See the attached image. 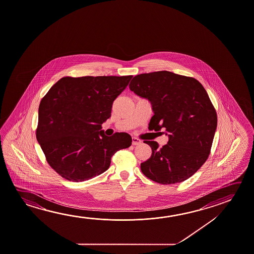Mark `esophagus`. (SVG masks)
<instances>
[{"label": "esophagus", "mask_w": 254, "mask_h": 254, "mask_svg": "<svg viewBox=\"0 0 254 254\" xmlns=\"http://www.w3.org/2000/svg\"><path fill=\"white\" fill-rule=\"evenodd\" d=\"M141 141L136 137H132V144L133 145H139V144H141Z\"/></svg>", "instance_id": "1"}]
</instances>
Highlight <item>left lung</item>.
<instances>
[{
    "mask_svg": "<svg viewBox=\"0 0 254 254\" xmlns=\"http://www.w3.org/2000/svg\"><path fill=\"white\" fill-rule=\"evenodd\" d=\"M129 88L150 101L154 115L150 130L166 129L169 140L150 146V158L141 164L142 174L160 184L182 183L206 161L217 127V114L198 80L167 71L133 77Z\"/></svg>",
    "mask_w": 254,
    "mask_h": 254,
    "instance_id": "8db88e82",
    "label": "left lung"
}]
</instances>
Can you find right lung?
Listing matches in <instances>:
<instances>
[{
  "instance_id": "right-lung-1",
  "label": "right lung",
  "mask_w": 254,
  "mask_h": 254,
  "mask_svg": "<svg viewBox=\"0 0 254 254\" xmlns=\"http://www.w3.org/2000/svg\"><path fill=\"white\" fill-rule=\"evenodd\" d=\"M132 77H64L42 98L36 138L47 162L63 178H94L108 169L114 153L132 144L128 133L106 136L101 130Z\"/></svg>"
}]
</instances>
